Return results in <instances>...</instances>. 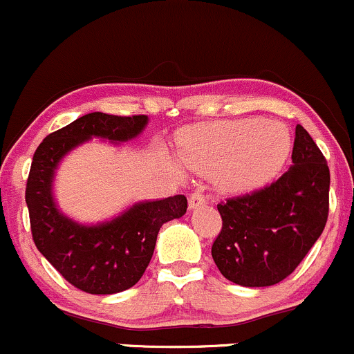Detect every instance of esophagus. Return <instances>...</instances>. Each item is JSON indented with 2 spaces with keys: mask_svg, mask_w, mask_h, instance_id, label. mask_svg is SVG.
<instances>
[{
  "mask_svg": "<svg viewBox=\"0 0 354 354\" xmlns=\"http://www.w3.org/2000/svg\"><path fill=\"white\" fill-rule=\"evenodd\" d=\"M207 203V195H205L203 192H193L192 195H189V208H196V207H201V205Z\"/></svg>",
  "mask_w": 354,
  "mask_h": 354,
  "instance_id": "esophagus-1",
  "label": "esophagus"
}]
</instances>
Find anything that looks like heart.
<instances>
[{"label":"heart","instance_id":"b5f03b06","mask_svg":"<svg viewBox=\"0 0 354 354\" xmlns=\"http://www.w3.org/2000/svg\"><path fill=\"white\" fill-rule=\"evenodd\" d=\"M290 151L286 126L250 118L198 127L183 138L178 159L196 173H213L225 192H247L269 181Z\"/></svg>","mask_w":354,"mask_h":354}]
</instances>
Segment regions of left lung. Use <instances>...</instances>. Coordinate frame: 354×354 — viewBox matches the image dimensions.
Here are the masks:
<instances>
[{"label":"left lung","instance_id":"left-lung-1","mask_svg":"<svg viewBox=\"0 0 354 354\" xmlns=\"http://www.w3.org/2000/svg\"><path fill=\"white\" fill-rule=\"evenodd\" d=\"M329 181L324 154L297 126L292 165L279 180L216 205L221 230L212 257L223 277L245 287L289 277L324 230Z\"/></svg>","mask_w":354,"mask_h":354}]
</instances>
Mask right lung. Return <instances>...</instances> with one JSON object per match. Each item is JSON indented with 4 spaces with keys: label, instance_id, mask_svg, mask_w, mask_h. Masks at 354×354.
Instances as JSON below:
<instances>
[{
    "label": "right lung",
    "instance_id": "right-lung-1",
    "mask_svg": "<svg viewBox=\"0 0 354 354\" xmlns=\"http://www.w3.org/2000/svg\"><path fill=\"white\" fill-rule=\"evenodd\" d=\"M146 122L141 114L92 112L46 136L33 154L25 192L33 242L62 277L84 292L115 294L133 287L149 266L159 228L183 216L188 200L174 195L146 201L109 223L84 227L53 203V171L70 149L92 136L122 142L141 133Z\"/></svg>",
    "mask_w": 354,
    "mask_h": 354
}]
</instances>
